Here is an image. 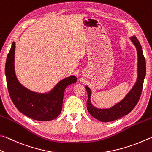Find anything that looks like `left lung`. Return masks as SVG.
Returning <instances> with one entry per match:
<instances>
[{
	"label": "left lung",
	"mask_w": 152,
	"mask_h": 152,
	"mask_svg": "<svg viewBox=\"0 0 152 152\" xmlns=\"http://www.w3.org/2000/svg\"><path fill=\"white\" fill-rule=\"evenodd\" d=\"M130 39L136 47L137 52V79L133 88L130 90L124 99L111 108L97 109L91 103V89L87 86L86 87L88 94V99L87 102V111L94 118L102 122L115 121L128 114L134 110L140 98L143 89V80L146 73L145 59L143 54L142 46L137 39L135 36H133Z\"/></svg>",
	"instance_id": "left-lung-1"
}]
</instances>
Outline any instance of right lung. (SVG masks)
<instances>
[{"instance_id":"1","label":"right lung","mask_w":152,"mask_h":152,"mask_svg":"<svg viewBox=\"0 0 152 152\" xmlns=\"http://www.w3.org/2000/svg\"><path fill=\"white\" fill-rule=\"evenodd\" d=\"M15 42L7 55L5 75L8 90L12 102L18 110L34 120L47 121L59 115L62 110L64 92L66 87L76 83L75 76L68 77L60 81L47 94L31 91L18 81L15 71Z\"/></svg>"}]
</instances>
